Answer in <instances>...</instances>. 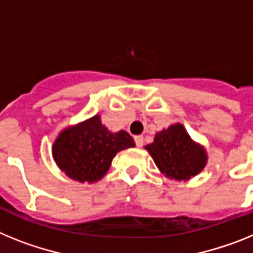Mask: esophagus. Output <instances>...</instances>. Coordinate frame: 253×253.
<instances>
[{
	"label": "esophagus",
	"instance_id": "esophagus-1",
	"mask_svg": "<svg viewBox=\"0 0 253 253\" xmlns=\"http://www.w3.org/2000/svg\"><path fill=\"white\" fill-rule=\"evenodd\" d=\"M135 142H136V146L141 148L142 145H144V137H142V136H135Z\"/></svg>",
	"mask_w": 253,
	"mask_h": 253
}]
</instances>
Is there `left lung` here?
I'll use <instances>...</instances> for the list:
<instances>
[{"mask_svg":"<svg viewBox=\"0 0 253 253\" xmlns=\"http://www.w3.org/2000/svg\"><path fill=\"white\" fill-rule=\"evenodd\" d=\"M145 149L160 172L175 181H188L199 174L208 162L205 149L191 139L181 124L170 125L157 132L154 142Z\"/></svg>","mask_w":253,"mask_h":253,"instance_id":"1","label":"left lung"}]
</instances>
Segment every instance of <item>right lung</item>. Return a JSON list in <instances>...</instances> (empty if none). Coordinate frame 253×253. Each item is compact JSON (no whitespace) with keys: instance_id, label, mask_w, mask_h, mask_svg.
Returning <instances> with one entry per match:
<instances>
[{"instance_id":"right-lung-1","label":"right lung","mask_w":253,"mask_h":253,"mask_svg":"<svg viewBox=\"0 0 253 253\" xmlns=\"http://www.w3.org/2000/svg\"><path fill=\"white\" fill-rule=\"evenodd\" d=\"M133 146L135 141L128 132H111L96 114L61 131L52 146V155L67 177L93 183L108 172L118 151Z\"/></svg>"}]
</instances>
